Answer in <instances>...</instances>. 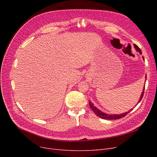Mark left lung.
Masks as SVG:
<instances>
[{"instance_id":"1","label":"left lung","mask_w":157,"mask_h":157,"mask_svg":"<svg viewBox=\"0 0 157 157\" xmlns=\"http://www.w3.org/2000/svg\"><path fill=\"white\" fill-rule=\"evenodd\" d=\"M134 48H135V49H136V51L137 52H139L140 54L141 55H142V52H141V49H140V48L136 45V44H134ZM143 59L144 60V56H143ZM145 78L146 79V76H145ZM145 86V85H144ZM144 87H145V86H144ZM144 88H143V92H142V94H141V97H140V98H139V101H138V103L137 104V105L139 104V102L141 101V100L142 99V98H143V94H144ZM89 105H90V108L92 109V110L94 111V113L97 115V117H100V118H102V119H105V120H117V119H120V118H123V117H124L125 115H127V114H128L133 109H130V111H127V112H126V113H121V114H106V113H103L102 111H101V110H99L98 109L97 107H95L94 105V104L92 103V102H90V101H89Z\"/></svg>"}]
</instances>
